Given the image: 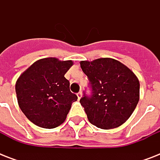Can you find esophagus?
I'll list each match as a JSON object with an SVG mask.
<instances>
[{
  "instance_id": "obj_1",
  "label": "esophagus",
  "mask_w": 160,
  "mask_h": 160,
  "mask_svg": "<svg viewBox=\"0 0 160 160\" xmlns=\"http://www.w3.org/2000/svg\"><path fill=\"white\" fill-rule=\"evenodd\" d=\"M81 96H82V93H81V91H80V92H78V93H77L78 100H80V98H81Z\"/></svg>"
}]
</instances>
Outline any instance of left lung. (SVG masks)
Segmentation results:
<instances>
[{"instance_id": "left-lung-1", "label": "left lung", "mask_w": 160, "mask_h": 160, "mask_svg": "<svg viewBox=\"0 0 160 160\" xmlns=\"http://www.w3.org/2000/svg\"><path fill=\"white\" fill-rule=\"evenodd\" d=\"M80 67L87 75L90 89V95L84 90L80 100L89 121L103 129L124 124L139 102V82L136 75L111 58L81 61Z\"/></svg>"}]
</instances>
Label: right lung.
Here are the masks:
<instances>
[{
  "mask_svg": "<svg viewBox=\"0 0 160 160\" xmlns=\"http://www.w3.org/2000/svg\"><path fill=\"white\" fill-rule=\"evenodd\" d=\"M71 60L56 58L41 59L19 77L16 92L19 106L27 119L45 129H53L65 121L77 95L70 90L65 74L72 66Z\"/></svg>",
  "mask_w": 160,
  "mask_h": 160,
  "instance_id": "add662e5",
  "label": "right lung"
}]
</instances>
